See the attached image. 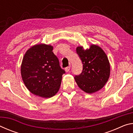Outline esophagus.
Instances as JSON below:
<instances>
[{
    "instance_id": "esophagus-1",
    "label": "esophagus",
    "mask_w": 133,
    "mask_h": 133,
    "mask_svg": "<svg viewBox=\"0 0 133 133\" xmlns=\"http://www.w3.org/2000/svg\"><path fill=\"white\" fill-rule=\"evenodd\" d=\"M70 66L66 67V68H65V70H66V72H69L70 71Z\"/></svg>"
}]
</instances>
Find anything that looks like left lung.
Here are the masks:
<instances>
[{
	"label": "left lung",
	"mask_w": 133,
	"mask_h": 133,
	"mask_svg": "<svg viewBox=\"0 0 133 133\" xmlns=\"http://www.w3.org/2000/svg\"><path fill=\"white\" fill-rule=\"evenodd\" d=\"M76 52L82 61L83 70L79 75L75 76L76 82L87 93L97 91L103 88L110 76V66L107 55L96 45H91L87 50L77 47Z\"/></svg>",
	"instance_id": "left-lung-1"
}]
</instances>
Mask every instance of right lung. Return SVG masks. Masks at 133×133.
<instances>
[{"mask_svg":"<svg viewBox=\"0 0 133 133\" xmlns=\"http://www.w3.org/2000/svg\"><path fill=\"white\" fill-rule=\"evenodd\" d=\"M64 73L50 45L31 47L22 60L21 75L24 84L31 93L42 97L50 98L57 93Z\"/></svg>","mask_w":133,"mask_h":133,"instance_id":"obj_1","label":"right lung"}]
</instances>
